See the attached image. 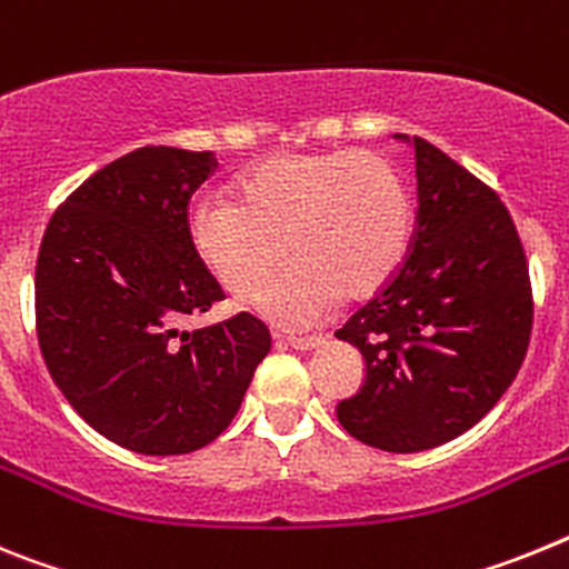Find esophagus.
Returning <instances> with one entry per match:
<instances>
[{"mask_svg": "<svg viewBox=\"0 0 569 569\" xmlns=\"http://www.w3.org/2000/svg\"><path fill=\"white\" fill-rule=\"evenodd\" d=\"M293 350H316V347L325 345V336H284Z\"/></svg>", "mask_w": 569, "mask_h": 569, "instance_id": "esophagus-1", "label": "esophagus"}]
</instances>
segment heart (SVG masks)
<instances>
[{"instance_id":"b5f03b06","label":"heart","mask_w":569,"mask_h":569,"mask_svg":"<svg viewBox=\"0 0 569 569\" xmlns=\"http://www.w3.org/2000/svg\"><path fill=\"white\" fill-rule=\"evenodd\" d=\"M416 230L399 164L365 148L290 150L250 164L228 202L190 216L196 259L233 299H253L290 259L299 264L261 296L264 313L310 325L339 296L370 299L405 264Z\"/></svg>"}]
</instances>
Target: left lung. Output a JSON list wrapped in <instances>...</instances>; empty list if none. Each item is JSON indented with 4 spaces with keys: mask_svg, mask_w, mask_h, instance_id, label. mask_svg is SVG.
I'll use <instances>...</instances> for the list:
<instances>
[{
    "mask_svg": "<svg viewBox=\"0 0 569 569\" xmlns=\"http://www.w3.org/2000/svg\"><path fill=\"white\" fill-rule=\"evenodd\" d=\"M413 148L410 253L336 330L367 365L336 416L387 453L430 450L479 425L519 373L532 333L530 270L510 210L445 150L421 136Z\"/></svg>",
    "mask_w": 569,
    "mask_h": 569,
    "instance_id": "obj_1",
    "label": "left lung"
}]
</instances>
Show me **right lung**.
I'll list each match as a JSON object with an SVG mask.
<instances>
[{
	"mask_svg": "<svg viewBox=\"0 0 569 569\" xmlns=\"http://www.w3.org/2000/svg\"><path fill=\"white\" fill-rule=\"evenodd\" d=\"M210 150L139 148L50 216L37 259V336L50 379L97 433L144 456L193 453L239 410L270 330L250 313L202 330L224 299L188 236Z\"/></svg>",
	"mask_w": 569,
	"mask_h": 569,
	"instance_id": "obj_1",
	"label": "right lung"
}]
</instances>
